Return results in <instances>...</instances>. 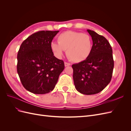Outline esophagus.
Here are the masks:
<instances>
[{
  "label": "esophagus",
  "instance_id": "obj_1",
  "mask_svg": "<svg viewBox=\"0 0 131 131\" xmlns=\"http://www.w3.org/2000/svg\"><path fill=\"white\" fill-rule=\"evenodd\" d=\"M70 66V64L69 63H67V62H64V66L67 67V66Z\"/></svg>",
  "mask_w": 131,
  "mask_h": 131
}]
</instances>
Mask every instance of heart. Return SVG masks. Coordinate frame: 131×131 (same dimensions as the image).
Here are the masks:
<instances>
[{
  "instance_id": "1",
  "label": "heart",
  "mask_w": 131,
  "mask_h": 131,
  "mask_svg": "<svg viewBox=\"0 0 131 131\" xmlns=\"http://www.w3.org/2000/svg\"><path fill=\"white\" fill-rule=\"evenodd\" d=\"M57 42L51 43V49L57 57L67 51L71 61L80 63L88 58L92 51V41L88 34L74 31H66L59 35Z\"/></svg>"
}]
</instances>
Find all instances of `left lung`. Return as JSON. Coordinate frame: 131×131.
<instances>
[{
	"instance_id": "obj_1",
	"label": "left lung",
	"mask_w": 131,
	"mask_h": 131,
	"mask_svg": "<svg viewBox=\"0 0 131 131\" xmlns=\"http://www.w3.org/2000/svg\"><path fill=\"white\" fill-rule=\"evenodd\" d=\"M92 37V51L88 58L72 65L75 88L80 93L97 94L108 85L114 68L113 50L106 38L95 31L87 30Z\"/></svg>"
}]
</instances>
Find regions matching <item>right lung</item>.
Here are the masks:
<instances>
[{
    "label": "right lung",
    "instance_id": "add662e5",
    "mask_svg": "<svg viewBox=\"0 0 131 131\" xmlns=\"http://www.w3.org/2000/svg\"><path fill=\"white\" fill-rule=\"evenodd\" d=\"M57 31L42 30L31 34L23 41L17 54V70L23 87L34 94L52 91L64 62L54 56L51 49Z\"/></svg>",
    "mask_w": 131,
    "mask_h": 131
}]
</instances>
